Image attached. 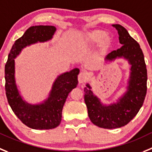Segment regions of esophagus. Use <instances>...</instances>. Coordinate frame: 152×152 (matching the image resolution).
<instances>
[{
	"mask_svg": "<svg viewBox=\"0 0 152 152\" xmlns=\"http://www.w3.org/2000/svg\"><path fill=\"white\" fill-rule=\"evenodd\" d=\"M88 73L85 71H82L78 76V80H79V83L80 84H83V83H86V81L88 80Z\"/></svg>",
	"mask_w": 152,
	"mask_h": 152,
	"instance_id": "obj_1",
	"label": "esophagus"
}]
</instances>
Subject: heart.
Instances as JSON below:
<instances>
[{"label": "heart", "mask_w": 152, "mask_h": 152, "mask_svg": "<svg viewBox=\"0 0 152 152\" xmlns=\"http://www.w3.org/2000/svg\"><path fill=\"white\" fill-rule=\"evenodd\" d=\"M105 33L101 31H96L92 32L91 34L88 36L87 39L88 41L91 42H98V41L101 40L103 38H104Z\"/></svg>", "instance_id": "1"}]
</instances>
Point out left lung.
<instances>
[{
    "label": "left lung",
    "instance_id": "obj_1",
    "mask_svg": "<svg viewBox=\"0 0 152 152\" xmlns=\"http://www.w3.org/2000/svg\"><path fill=\"white\" fill-rule=\"evenodd\" d=\"M119 35L120 49L106 55L105 61L111 63L124 58L130 65L127 91L115 102L104 104L93 93L91 86L85 87V103L88 117L94 124L106 129L119 128L128 124L140 111L147 91V69L140 44L120 25H113Z\"/></svg>",
    "mask_w": 152,
    "mask_h": 152
}]
</instances>
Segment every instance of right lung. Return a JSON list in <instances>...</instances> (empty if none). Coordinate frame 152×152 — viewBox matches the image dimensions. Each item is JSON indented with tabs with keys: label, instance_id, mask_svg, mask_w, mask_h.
<instances>
[{
	"label": "right lung",
	"instance_id": "right-lung-1",
	"mask_svg": "<svg viewBox=\"0 0 152 152\" xmlns=\"http://www.w3.org/2000/svg\"><path fill=\"white\" fill-rule=\"evenodd\" d=\"M55 31V26L30 27L22 37L15 41L5 65V90L8 103L21 121L35 130H49L60 124L66 97L78 85L79 69L74 68L59 75L53 83L49 97L41 103L31 104L23 100L18 89L15 76V58L26 46L52 39Z\"/></svg>",
	"mask_w": 152,
	"mask_h": 152
}]
</instances>
